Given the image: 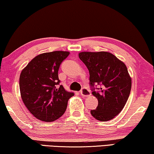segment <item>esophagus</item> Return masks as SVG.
Returning a JSON list of instances; mask_svg holds the SVG:
<instances>
[{
	"mask_svg": "<svg viewBox=\"0 0 154 154\" xmlns=\"http://www.w3.org/2000/svg\"><path fill=\"white\" fill-rule=\"evenodd\" d=\"M80 93H81V95L83 96V97H88V96L90 95V90H88V88H82L81 91H80Z\"/></svg>",
	"mask_w": 154,
	"mask_h": 154,
	"instance_id": "34e87169",
	"label": "esophagus"
}]
</instances>
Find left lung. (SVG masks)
I'll list each match as a JSON object with an SVG mask.
<instances>
[{
    "mask_svg": "<svg viewBox=\"0 0 154 154\" xmlns=\"http://www.w3.org/2000/svg\"><path fill=\"white\" fill-rule=\"evenodd\" d=\"M79 56L89 71L92 94L98 100L97 107L90 113L98 121H110L129 97L132 81L127 67L108 52H82Z\"/></svg>",
    "mask_w": 154,
    "mask_h": 154,
    "instance_id": "1",
    "label": "left lung"
}]
</instances>
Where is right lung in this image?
Returning <instances> with one entry per match:
<instances>
[{"instance_id": "add662e5", "label": "right lung", "mask_w": 154, "mask_h": 154, "mask_svg": "<svg viewBox=\"0 0 154 154\" xmlns=\"http://www.w3.org/2000/svg\"><path fill=\"white\" fill-rule=\"evenodd\" d=\"M69 52L39 54L23 69L20 77L21 97L31 114L45 122L56 121L64 114L69 99L74 95L60 85L58 71Z\"/></svg>"}]
</instances>
